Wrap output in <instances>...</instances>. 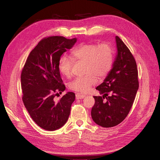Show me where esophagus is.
Returning a JSON list of instances; mask_svg holds the SVG:
<instances>
[{
	"instance_id": "1",
	"label": "esophagus",
	"mask_w": 160,
	"mask_h": 160,
	"mask_svg": "<svg viewBox=\"0 0 160 160\" xmlns=\"http://www.w3.org/2000/svg\"><path fill=\"white\" fill-rule=\"evenodd\" d=\"M85 95L81 94V93H76V98L77 99H83V98H85Z\"/></svg>"
}]
</instances>
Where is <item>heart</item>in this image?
Segmentation results:
<instances>
[{
	"mask_svg": "<svg viewBox=\"0 0 160 160\" xmlns=\"http://www.w3.org/2000/svg\"><path fill=\"white\" fill-rule=\"evenodd\" d=\"M74 61L85 62L84 73L86 75L77 77L69 85L72 90L79 93H87L97 82V77L103 78L109 72L113 63V52L107 43L82 44L74 49L71 53ZM72 62L69 58L62 56L58 62V70L64 77L72 76Z\"/></svg>",
	"mask_w": 160,
	"mask_h": 160,
	"instance_id": "obj_1",
	"label": "heart"
}]
</instances>
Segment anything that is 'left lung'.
Listing matches in <instances>:
<instances>
[{
  "label": "left lung",
  "instance_id": "left-lung-1",
  "mask_svg": "<svg viewBox=\"0 0 160 160\" xmlns=\"http://www.w3.org/2000/svg\"><path fill=\"white\" fill-rule=\"evenodd\" d=\"M117 55L103 83L96 89L102 96H93L91 115L103 128L118 125L129 113L138 89V69L134 58L119 37H115ZM105 99V100L103 99Z\"/></svg>",
  "mask_w": 160,
  "mask_h": 160
}]
</instances>
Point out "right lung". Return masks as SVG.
I'll return each mask as SVG.
<instances>
[{"instance_id":"right-lung-1","label":"right lung","mask_w":160,"mask_h":160,"mask_svg":"<svg viewBox=\"0 0 160 160\" xmlns=\"http://www.w3.org/2000/svg\"><path fill=\"white\" fill-rule=\"evenodd\" d=\"M77 38H45L31 51L21 74L22 100L34 122L54 131L67 123L75 94L68 92L55 102L54 97L66 89L58 70L61 56L76 43Z\"/></svg>"}]
</instances>
